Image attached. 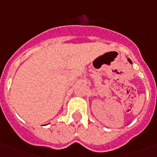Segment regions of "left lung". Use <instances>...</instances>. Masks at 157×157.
Returning <instances> with one entry per match:
<instances>
[{
  "label": "left lung",
  "mask_w": 157,
  "mask_h": 157,
  "mask_svg": "<svg viewBox=\"0 0 157 157\" xmlns=\"http://www.w3.org/2000/svg\"><path fill=\"white\" fill-rule=\"evenodd\" d=\"M128 60H129V63H131V60H130V59H128Z\"/></svg>",
  "instance_id": "obj_1"
}]
</instances>
